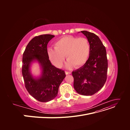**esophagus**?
I'll return each instance as SVG.
<instances>
[{
    "label": "esophagus",
    "mask_w": 130,
    "mask_h": 130,
    "mask_svg": "<svg viewBox=\"0 0 130 130\" xmlns=\"http://www.w3.org/2000/svg\"><path fill=\"white\" fill-rule=\"evenodd\" d=\"M65 73H66V75H69V74H71V72H67V71H66V72H65Z\"/></svg>",
    "instance_id": "34e87169"
}]
</instances>
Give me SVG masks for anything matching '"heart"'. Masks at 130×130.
Returning a JSON list of instances; mask_svg holds the SVG:
<instances>
[{
    "label": "heart",
    "instance_id": "b5f03b06",
    "mask_svg": "<svg viewBox=\"0 0 130 130\" xmlns=\"http://www.w3.org/2000/svg\"><path fill=\"white\" fill-rule=\"evenodd\" d=\"M55 49H48L50 60L57 68H61L65 60L67 67H80L87 62L90 52V46L88 40L85 37L77 38L67 36L55 43Z\"/></svg>",
    "mask_w": 130,
    "mask_h": 130
}]
</instances>
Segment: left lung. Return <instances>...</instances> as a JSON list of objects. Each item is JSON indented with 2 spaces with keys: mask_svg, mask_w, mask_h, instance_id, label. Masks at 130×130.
<instances>
[{
  "mask_svg": "<svg viewBox=\"0 0 130 130\" xmlns=\"http://www.w3.org/2000/svg\"><path fill=\"white\" fill-rule=\"evenodd\" d=\"M81 32L87 38L90 52L85 64L72 72L74 88L81 95H92L102 88L107 79V54L105 46L97 35L87 31Z\"/></svg>",
  "mask_w": 130,
  "mask_h": 130,
  "instance_id": "obj_1",
  "label": "left lung"
}]
</instances>
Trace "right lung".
<instances>
[{"instance_id":"obj_1","label":"right lung","mask_w":130,"mask_h":130,"mask_svg":"<svg viewBox=\"0 0 130 130\" xmlns=\"http://www.w3.org/2000/svg\"><path fill=\"white\" fill-rule=\"evenodd\" d=\"M54 37L50 34L35 37L27 44L23 55L22 72L25 87L31 96L40 102L54 99L66 77L64 70L52 65L49 59L47 44ZM35 60L40 63L42 69L41 76L38 79L34 78L29 72L30 63Z\"/></svg>"}]
</instances>
